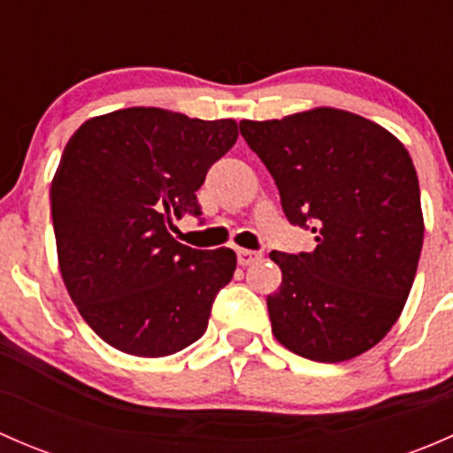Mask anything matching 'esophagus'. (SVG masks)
Instances as JSON below:
<instances>
[{"mask_svg": "<svg viewBox=\"0 0 453 453\" xmlns=\"http://www.w3.org/2000/svg\"><path fill=\"white\" fill-rule=\"evenodd\" d=\"M236 258H239V265L248 267V265H252V263H256V260H260V254L252 252V250H239V252H236Z\"/></svg>", "mask_w": 453, "mask_h": 453, "instance_id": "1", "label": "esophagus"}]
</instances>
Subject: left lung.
<instances>
[{
	"mask_svg": "<svg viewBox=\"0 0 453 453\" xmlns=\"http://www.w3.org/2000/svg\"><path fill=\"white\" fill-rule=\"evenodd\" d=\"M294 226H311L315 250L272 252L282 282L267 296L272 333L285 349L337 364L366 353L405 307L423 248L417 168L399 138L333 107L280 120H241Z\"/></svg>",
	"mask_w": 453,
	"mask_h": 453,
	"instance_id": "left-lung-1",
	"label": "left lung"
}]
</instances>
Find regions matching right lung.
Returning a JSON list of instances; mask_svg holds the SVG:
<instances>
[{"mask_svg":"<svg viewBox=\"0 0 453 453\" xmlns=\"http://www.w3.org/2000/svg\"><path fill=\"white\" fill-rule=\"evenodd\" d=\"M236 138V120L129 107L89 118L65 144L50 188L58 269L79 313L113 349L168 357L208 328L236 254L181 245L171 226L201 214L195 193Z\"/></svg>","mask_w":453,"mask_h":453,"instance_id":"obj_1","label":"right lung"}]
</instances>
